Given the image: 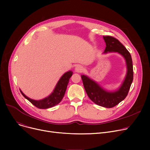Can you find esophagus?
I'll use <instances>...</instances> for the list:
<instances>
[{
    "label": "esophagus",
    "instance_id": "1",
    "mask_svg": "<svg viewBox=\"0 0 150 150\" xmlns=\"http://www.w3.org/2000/svg\"><path fill=\"white\" fill-rule=\"evenodd\" d=\"M84 70V68L81 65H78L75 67V72H77V73H80V72H82Z\"/></svg>",
    "mask_w": 150,
    "mask_h": 150
}]
</instances>
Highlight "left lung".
Segmentation results:
<instances>
[{
	"label": "left lung",
	"instance_id": "1",
	"mask_svg": "<svg viewBox=\"0 0 150 150\" xmlns=\"http://www.w3.org/2000/svg\"><path fill=\"white\" fill-rule=\"evenodd\" d=\"M103 39L106 46L103 54L117 53L125 60L127 74L122 83L116 90L108 91L87 75L81 76L84 88L89 98L97 105L111 108L120 103L127 96L133 80V66L129 52L118 39L109 36H103Z\"/></svg>",
	"mask_w": 150,
	"mask_h": 150
}]
</instances>
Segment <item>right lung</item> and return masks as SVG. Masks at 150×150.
<instances>
[{
    "instance_id": "1",
    "label": "right lung",
    "mask_w": 150,
    "mask_h": 150,
    "mask_svg": "<svg viewBox=\"0 0 150 150\" xmlns=\"http://www.w3.org/2000/svg\"><path fill=\"white\" fill-rule=\"evenodd\" d=\"M72 74L73 72L72 70H69L68 72L63 74L58 81L53 92L48 97L41 100H35L31 99L26 96L21 89L20 91L22 94V96L36 107L39 109L50 108L59 103L63 97H64L69 81V79L72 76Z\"/></svg>"
}]
</instances>
